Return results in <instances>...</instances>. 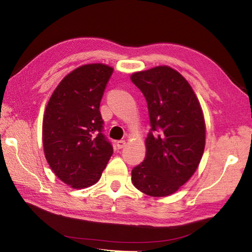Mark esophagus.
<instances>
[{"label":"esophagus","mask_w":252,"mask_h":252,"mask_svg":"<svg viewBox=\"0 0 252 252\" xmlns=\"http://www.w3.org/2000/svg\"><path fill=\"white\" fill-rule=\"evenodd\" d=\"M116 146H117V148H118V149H121V148H123V147L126 146V141H123V140L117 141V143H116Z\"/></svg>","instance_id":"esophagus-1"}]
</instances>
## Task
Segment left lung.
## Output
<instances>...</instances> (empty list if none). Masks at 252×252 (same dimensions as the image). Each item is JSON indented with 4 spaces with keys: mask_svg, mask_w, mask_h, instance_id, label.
Listing matches in <instances>:
<instances>
[{
    "mask_svg": "<svg viewBox=\"0 0 252 252\" xmlns=\"http://www.w3.org/2000/svg\"><path fill=\"white\" fill-rule=\"evenodd\" d=\"M147 101L152 129L144 161L132 170L138 190L153 197L173 194L195 173L206 143L199 100L185 78L168 66L131 76Z\"/></svg>",
    "mask_w": 252,
    "mask_h": 252,
    "instance_id": "8db88e82",
    "label": "left lung"
}]
</instances>
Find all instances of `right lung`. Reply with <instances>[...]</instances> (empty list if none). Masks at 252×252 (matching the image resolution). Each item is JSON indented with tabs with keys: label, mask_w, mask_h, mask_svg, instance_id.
<instances>
[{
	"label": "right lung",
	"mask_w": 252,
	"mask_h": 252,
	"mask_svg": "<svg viewBox=\"0 0 252 252\" xmlns=\"http://www.w3.org/2000/svg\"><path fill=\"white\" fill-rule=\"evenodd\" d=\"M114 69L89 63L57 85L44 112L45 158L57 178L73 189L97 182L112 155L99 105Z\"/></svg>",
	"instance_id": "obj_1"
}]
</instances>
